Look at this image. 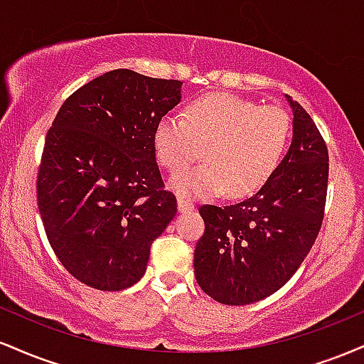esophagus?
I'll return each instance as SVG.
<instances>
[{"instance_id":"34e87169","label":"esophagus","mask_w":364,"mask_h":364,"mask_svg":"<svg viewBox=\"0 0 364 364\" xmlns=\"http://www.w3.org/2000/svg\"><path fill=\"white\" fill-rule=\"evenodd\" d=\"M193 208H195V205L190 202V200L178 198V210L179 212H190V210H193Z\"/></svg>"}]
</instances>
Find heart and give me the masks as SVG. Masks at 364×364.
Masks as SVG:
<instances>
[{
    "mask_svg": "<svg viewBox=\"0 0 364 364\" xmlns=\"http://www.w3.org/2000/svg\"><path fill=\"white\" fill-rule=\"evenodd\" d=\"M286 111L231 94H210L186 106L185 118L164 116L154 129L159 164L178 173L200 156L203 164L178 174L171 190L186 198L257 193L281 166L291 141Z\"/></svg>",
    "mask_w": 364,
    "mask_h": 364,
    "instance_id": "b5f03b06",
    "label": "heart"
}]
</instances>
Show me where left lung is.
<instances>
[{
	"label": "left lung",
	"instance_id": "obj_1",
	"mask_svg": "<svg viewBox=\"0 0 364 364\" xmlns=\"http://www.w3.org/2000/svg\"><path fill=\"white\" fill-rule=\"evenodd\" d=\"M292 140L275 174L253 196L203 205L205 232L195 248V277L205 294L232 306L279 291L299 269L321 228L328 152L301 104L286 95Z\"/></svg>",
	"mask_w": 364,
	"mask_h": 364
}]
</instances>
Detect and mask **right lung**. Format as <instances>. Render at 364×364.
Instances as JSON below:
<instances>
[{
    "instance_id": "right-lung-1",
    "label": "right lung",
    "mask_w": 364,
    "mask_h": 364,
    "mask_svg": "<svg viewBox=\"0 0 364 364\" xmlns=\"http://www.w3.org/2000/svg\"><path fill=\"white\" fill-rule=\"evenodd\" d=\"M181 85L112 70L70 95L46 135L37 174L46 235L63 267L94 289L139 282L176 215L154 129L181 101Z\"/></svg>"
}]
</instances>
